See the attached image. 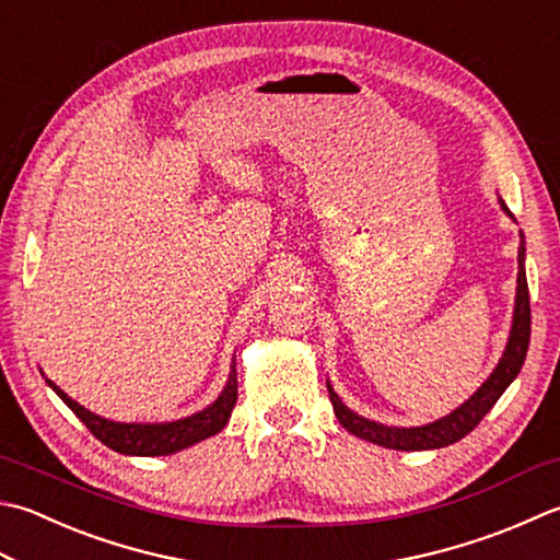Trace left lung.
I'll return each instance as SVG.
<instances>
[{
  "label": "left lung",
  "instance_id": "left-lung-1",
  "mask_svg": "<svg viewBox=\"0 0 560 560\" xmlns=\"http://www.w3.org/2000/svg\"><path fill=\"white\" fill-rule=\"evenodd\" d=\"M502 208L510 213V208L502 203ZM517 305H514V320H512V332L505 354H502L500 364L492 371L490 378L476 390V396H470L462 408H456L452 415L436 420L424 427H386L378 422H371L359 418L349 408H345L342 400L337 398V393L327 383V390H330V400L339 424L345 427L347 432H352L361 440L374 442L386 448H400V452H422V448H440L448 446L458 440H464L468 432L476 430V424L486 418L492 405L505 393V388L520 374L524 364V357H527L529 349V335H532V308H529V287H527V271H524V237L517 252Z\"/></svg>",
  "mask_w": 560,
  "mask_h": 560
}]
</instances>
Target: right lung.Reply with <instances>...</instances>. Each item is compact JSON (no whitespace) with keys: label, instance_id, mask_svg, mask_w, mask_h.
Masks as SVG:
<instances>
[{"label":"right lung","instance_id":"right-lung-1","mask_svg":"<svg viewBox=\"0 0 560 560\" xmlns=\"http://www.w3.org/2000/svg\"><path fill=\"white\" fill-rule=\"evenodd\" d=\"M48 386L58 393L62 402L86 424V430H90L98 442L114 448V452L128 456H167L174 452H182V448L196 442L208 440V436L223 430L237 400V371L233 361L228 386L213 405H208L206 410L191 415V418L164 424H120L104 420L82 408L80 402H74L68 393H62L52 381H48Z\"/></svg>","mask_w":560,"mask_h":560}]
</instances>
